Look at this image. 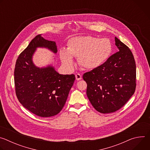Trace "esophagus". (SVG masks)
Returning <instances> with one entry per match:
<instances>
[{
    "instance_id": "obj_1",
    "label": "esophagus",
    "mask_w": 150,
    "mask_h": 150,
    "mask_svg": "<svg viewBox=\"0 0 150 150\" xmlns=\"http://www.w3.org/2000/svg\"><path fill=\"white\" fill-rule=\"evenodd\" d=\"M75 78L77 81H79V80H81L82 79V76L81 74H77L75 75Z\"/></svg>"
}]
</instances>
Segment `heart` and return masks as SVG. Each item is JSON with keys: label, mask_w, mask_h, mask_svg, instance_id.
<instances>
[{"label": "heart", "mask_w": 150, "mask_h": 150, "mask_svg": "<svg viewBox=\"0 0 150 150\" xmlns=\"http://www.w3.org/2000/svg\"><path fill=\"white\" fill-rule=\"evenodd\" d=\"M112 44L107 38L93 36H79L71 38L67 49H60L63 64L68 68L74 65L73 57H78L79 65L86 69H94L108 60L112 52Z\"/></svg>", "instance_id": "1"}]
</instances>
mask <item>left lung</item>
I'll list each match as a JSON object with an SVG mask.
<instances>
[{
  "label": "left lung",
  "instance_id": "8db88e82",
  "mask_svg": "<svg viewBox=\"0 0 150 150\" xmlns=\"http://www.w3.org/2000/svg\"><path fill=\"white\" fill-rule=\"evenodd\" d=\"M119 51L103 65L85 73L87 95L94 108L101 113L115 112L126 103L136 88V65L131 50L115 37Z\"/></svg>",
  "mask_w": 150,
  "mask_h": 150
}]
</instances>
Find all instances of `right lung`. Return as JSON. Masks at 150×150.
<instances>
[{"label": "right lung", "instance_id": "right-lung-1", "mask_svg": "<svg viewBox=\"0 0 150 150\" xmlns=\"http://www.w3.org/2000/svg\"><path fill=\"white\" fill-rule=\"evenodd\" d=\"M57 52L55 41L35 36L18 56L14 71L16 97L25 108L43 117L56 115L63 109L75 79V75L59 74L52 65L40 68L33 61L37 48Z\"/></svg>", "mask_w": 150, "mask_h": 150}]
</instances>
